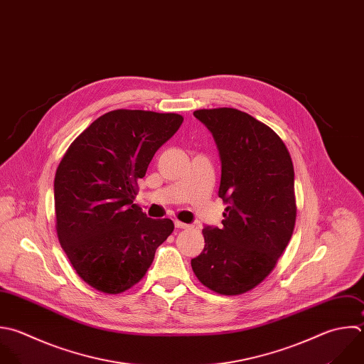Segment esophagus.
I'll return each mask as SVG.
<instances>
[{"mask_svg":"<svg viewBox=\"0 0 364 364\" xmlns=\"http://www.w3.org/2000/svg\"><path fill=\"white\" fill-rule=\"evenodd\" d=\"M175 228H178V229H188V228H191V225L183 223L181 220H175Z\"/></svg>","mask_w":364,"mask_h":364,"instance_id":"esophagus-1","label":"esophagus"}]
</instances>
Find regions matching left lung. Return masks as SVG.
Returning a JSON list of instances; mask_svg holds the SVG:
<instances>
[{
    "instance_id": "obj_1",
    "label": "left lung",
    "mask_w": 364,
    "mask_h": 364,
    "mask_svg": "<svg viewBox=\"0 0 364 364\" xmlns=\"http://www.w3.org/2000/svg\"><path fill=\"white\" fill-rule=\"evenodd\" d=\"M212 134L226 205L222 226H205V247L191 260L202 284L233 296L257 286L276 266L296 220L294 171L283 141L233 108L193 112Z\"/></svg>"
}]
</instances>
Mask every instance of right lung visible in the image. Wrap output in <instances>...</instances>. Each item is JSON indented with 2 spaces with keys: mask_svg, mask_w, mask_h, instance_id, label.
I'll return each instance as SVG.
<instances>
[{
  "mask_svg": "<svg viewBox=\"0 0 364 364\" xmlns=\"http://www.w3.org/2000/svg\"><path fill=\"white\" fill-rule=\"evenodd\" d=\"M178 114L117 109L95 119L68 148L55 173L57 233L78 276L117 294L138 283L173 230L134 203L136 182L179 129Z\"/></svg>",
  "mask_w": 364,
  "mask_h": 364,
  "instance_id": "obj_1",
  "label": "right lung"
}]
</instances>
